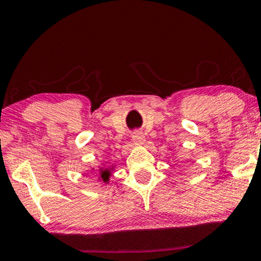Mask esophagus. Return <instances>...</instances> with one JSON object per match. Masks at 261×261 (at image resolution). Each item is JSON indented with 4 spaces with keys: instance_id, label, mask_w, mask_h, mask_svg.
Listing matches in <instances>:
<instances>
[{
    "instance_id": "esophagus-1",
    "label": "esophagus",
    "mask_w": 261,
    "mask_h": 261,
    "mask_svg": "<svg viewBox=\"0 0 261 261\" xmlns=\"http://www.w3.org/2000/svg\"><path fill=\"white\" fill-rule=\"evenodd\" d=\"M133 141L135 143H143V141H145V135L140 133V131H136V133L133 134Z\"/></svg>"
}]
</instances>
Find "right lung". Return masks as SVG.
I'll return each instance as SVG.
<instances>
[{"label":"right lung","instance_id":"add662e5","mask_svg":"<svg viewBox=\"0 0 261 261\" xmlns=\"http://www.w3.org/2000/svg\"><path fill=\"white\" fill-rule=\"evenodd\" d=\"M112 170H113V168H103V167H100V168H99V178L104 182H108V181H109L110 175H112Z\"/></svg>","mask_w":261,"mask_h":261}]
</instances>
